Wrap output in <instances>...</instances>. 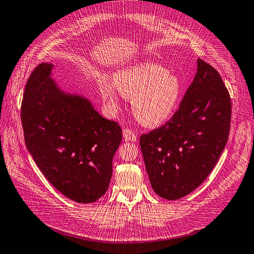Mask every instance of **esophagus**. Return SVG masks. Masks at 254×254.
<instances>
[{
  "label": "esophagus",
  "mask_w": 254,
  "mask_h": 254,
  "mask_svg": "<svg viewBox=\"0 0 254 254\" xmlns=\"http://www.w3.org/2000/svg\"><path fill=\"white\" fill-rule=\"evenodd\" d=\"M123 136H124V138H125V140L126 141H136L137 140V136H136V133H134L131 129H129V128H125L123 130Z\"/></svg>",
  "instance_id": "esophagus-1"
}]
</instances>
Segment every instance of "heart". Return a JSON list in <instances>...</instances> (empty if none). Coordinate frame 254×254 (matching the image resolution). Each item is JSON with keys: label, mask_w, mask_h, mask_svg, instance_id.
<instances>
[{"label": "heart", "mask_w": 254, "mask_h": 254, "mask_svg": "<svg viewBox=\"0 0 254 254\" xmlns=\"http://www.w3.org/2000/svg\"><path fill=\"white\" fill-rule=\"evenodd\" d=\"M115 84L102 76L99 79L101 95L112 110L120 106V93L131 99V110L142 125L156 127L165 123L176 110L182 84L178 78L155 63H138L116 72Z\"/></svg>", "instance_id": "heart-1"}]
</instances>
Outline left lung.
<instances>
[{
	"label": "left lung",
	"instance_id": "8db88e82",
	"mask_svg": "<svg viewBox=\"0 0 254 254\" xmlns=\"http://www.w3.org/2000/svg\"><path fill=\"white\" fill-rule=\"evenodd\" d=\"M232 101L218 71L198 60V71L178 110L164 125L140 137L152 188L177 200L210 175L227 143Z\"/></svg>",
	"mask_w": 254,
	"mask_h": 254
}]
</instances>
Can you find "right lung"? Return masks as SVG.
Wrapping results in <instances>:
<instances>
[{
  "label": "right lung",
  "mask_w": 254,
  "mask_h": 254,
  "mask_svg": "<svg viewBox=\"0 0 254 254\" xmlns=\"http://www.w3.org/2000/svg\"><path fill=\"white\" fill-rule=\"evenodd\" d=\"M42 63L28 78L21 102L25 142L53 187L79 203H91L109 188L122 128L87 99L62 91Z\"/></svg>",
  "instance_id": "obj_1"
}]
</instances>
